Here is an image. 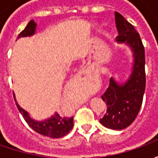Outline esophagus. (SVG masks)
<instances>
[{"instance_id": "1", "label": "esophagus", "mask_w": 158, "mask_h": 158, "mask_svg": "<svg viewBox=\"0 0 158 158\" xmlns=\"http://www.w3.org/2000/svg\"><path fill=\"white\" fill-rule=\"evenodd\" d=\"M82 73H85V70H83V71H82Z\"/></svg>"}]
</instances>
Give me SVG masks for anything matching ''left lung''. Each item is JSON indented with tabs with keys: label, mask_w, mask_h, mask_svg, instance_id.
I'll use <instances>...</instances> for the list:
<instances>
[{
	"label": "left lung",
	"mask_w": 158,
	"mask_h": 158,
	"mask_svg": "<svg viewBox=\"0 0 158 158\" xmlns=\"http://www.w3.org/2000/svg\"><path fill=\"white\" fill-rule=\"evenodd\" d=\"M115 22L118 35L117 41L129 45L133 52L134 64L129 79L118 84L113 78L102 96L106 102V113L100 119L101 123L112 129H125L132 123L142 105L146 89L145 49L139 33L119 12H115Z\"/></svg>",
	"instance_id": "obj_1"
}]
</instances>
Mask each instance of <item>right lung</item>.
<instances>
[{
	"label": "right lung",
	"mask_w": 158,
	"mask_h": 158,
	"mask_svg": "<svg viewBox=\"0 0 158 158\" xmlns=\"http://www.w3.org/2000/svg\"><path fill=\"white\" fill-rule=\"evenodd\" d=\"M36 23L34 20H31L30 22L27 24L25 29L23 30L22 32L19 34L18 36V39L20 37H26V36H31L35 33ZM16 105L18 109L22 114L23 118L26 123L29 124L30 128H32L35 132L39 133L42 135L51 137V138H61L62 136L66 135L69 134V131L73 129V118H67V117H61L58 113H56L50 118L44 120V121H35L29 117L28 112L20 107L17 101L15 99Z\"/></svg>",
	"instance_id": "right-lung-1"
}]
</instances>
